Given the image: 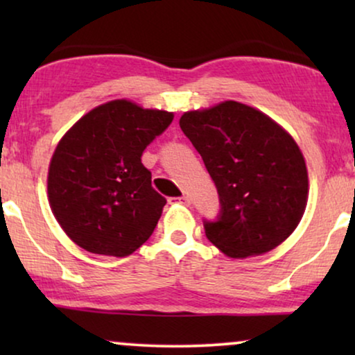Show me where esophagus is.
Returning a JSON list of instances; mask_svg holds the SVG:
<instances>
[{"label":"esophagus","instance_id":"esophagus-1","mask_svg":"<svg viewBox=\"0 0 355 355\" xmlns=\"http://www.w3.org/2000/svg\"><path fill=\"white\" fill-rule=\"evenodd\" d=\"M169 203H181V205H191V198L187 196H181V197H169Z\"/></svg>","mask_w":355,"mask_h":355}]
</instances>
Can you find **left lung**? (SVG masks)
<instances>
[{
  "label": "left lung",
  "mask_w": 355,
  "mask_h": 355,
  "mask_svg": "<svg viewBox=\"0 0 355 355\" xmlns=\"http://www.w3.org/2000/svg\"><path fill=\"white\" fill-rule=\"evenodd\" d=\"M220 198L205 236L226 255L245 259L279 245L307 205L309 178L294 139L268 116L225 101L179 119Z\"/></svg>",
  "instance_id": "obj_1"
}]
</instances>
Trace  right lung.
Returning <instances> with one entry per match:
<instances>
[{"mask_svg": "<svg viewBox=\"0 0 355 355\" xmlns=\"http://www.w3.org/2000/svg\"><path fill=\"white\" fill-rule=\"evenodd\" d=\"M173 113L114 100L77 121L58 144L48 197L58 223L92 254L125 257L148 241L166 198L152 187L144 150Z\"/></svg>", "mask_w": 355, "mask_h": 355, "instance_id": "1", "label": "right lung"}]
</instances>
